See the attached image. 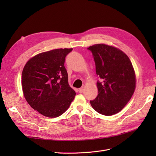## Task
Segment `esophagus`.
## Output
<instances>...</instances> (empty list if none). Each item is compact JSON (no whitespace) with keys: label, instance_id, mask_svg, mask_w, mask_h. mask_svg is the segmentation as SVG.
<instances>
[{"label":"esophagus","instance_id":"esophagus-1","mask_svg":"<svg viewBox=\"0 0 156 156\" xmlns=\"http://www.w3.org/2000/svg\"><path fill=\"white\" fill-rule=\"evenodd\" d=\"M83 90H84V89L82 88H80L78 89V91H79V92H80V93H82V92H83Z\"/></svg>","mask_w":156,"mask_h":156}]
</instances>
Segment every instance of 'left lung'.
<instances>
[{
  "label": "left lung",
  "instance_id": "obj_1",
  "mask_svg": "<svg viewBox=\"0 0 156 156\" xmlns=\"http://www.w3.org/2000/svg\"><path fill=\"white\" fill-rule=\"evenodd\" d=\"M96 66L97 97L90 101L92 107L98 113L110 116L121 111L130 101L135 89V71L128 56L112 46L95 44L88 48Z\"/></svg>",
  "mask_w": 156,
  "mask_h": 156
}]
</instances>
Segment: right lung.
I'll return each instance as SVG.
<instances>
[{
    "label": "right lung",
    "mask_w": 156,
    "mask_h": 156,
    "mask_svg": "<svg viewBox=\"0 0 156 156\" xmlns=\"http://www.w3.org/2000/svg\"><path fill=\"white\" fill-rule=\"evenodd\" d=\"M70 49H56L36 55L25 64L22 72V88L29 105L48 117L64 113L76 92L68 84L65 58Z\"/></svg>",
    "instance_id": "add662e5"
}]
</instances>
